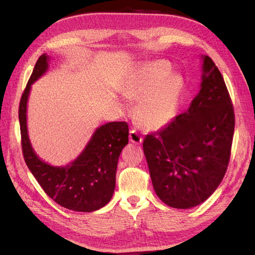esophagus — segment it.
<instances>
[{"label":"esophagus","mask_w":255,"mask_h":255,"mask_svg":"<svg viewBox=\"0 0 255 255\" xmlns=\"http://www.w3.org/2000/svg\"><path fill=\"white\" fill-rule=\"evenodd\" d=\"M129 140L131 141L132 144H141V141H143V137H141V135L138 131L136 130H130V132H129Z\"/></svg>","instance_id":"34e87169"}]
</instances>
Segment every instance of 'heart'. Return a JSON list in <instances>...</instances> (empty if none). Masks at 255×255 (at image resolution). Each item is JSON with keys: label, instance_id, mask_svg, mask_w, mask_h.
Listing matches in <instances>:
<instances>
[{"label": "heart", "instance_id": "heart-1", "mask_svg": "<svg viewBox=\"0 0 255 255\" xmlns=\"http://www.w3.org/2000/svg\"><path fill=\"white\" fill-rule=\"evenodd\" d=\"M171 70L170 64L163 60L141 64L128 77L122 90L125 98L140 99L136 117L148 130L165 127L178 112L184 80L182 75Z\"/></svg>", "mask_w": 255, "mask_h": 255}]
</instances>
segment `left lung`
<instances>
[{"mask_svg":"<svg viewBox=\"0 0 255 255\" xmlns=\"http://www.w3.org/2000/svg\"><path fill=\"white\" fill-rule=\"evenodd\" d=\"M201 60L200 90L188 110L143 141L155 193L172 208L189 209L208 199L230 161L235 126L231 98L211 58L201 55Z\"/></svg>","mask_w":255,"mask_h":255,"instance_id":"1","label":"left lung"}]
</instances>
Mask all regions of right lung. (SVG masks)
Instances as JSON below:
<instances>
[{
  "label": "right lung",
  "mask_w": 255,
  "mask_h": 255,
  "mask_svg": "<svg viewBox=\"0 0 255 255\" xmlns=\"http://www.w3.org/2000/svg\"><path fill=\"white\" fill-rule=\"evenodd\" d=\"M49 62L47 54L38 58L20 101L19 122L24 161L40 187L59 206L91 213L105 207L114 196L118 159L128 144V125L114 122L98 127L79 156L65 166L42 161L29 139L27 108L31 85L48 71Z\"/></svg>",
  "instance_id": "obj_1"
}]
</instances>
